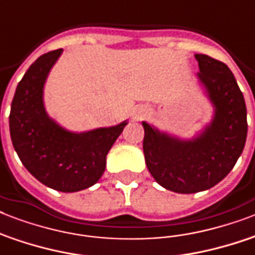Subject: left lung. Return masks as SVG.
Listing matches in <instances>:
<instances>
[{
	"mask_svg": "<svg viewBox=\"0 0 255 255\" xmlns=\"http://www.w3.org/2000/svg\"><path fill=\"white\" fill-rule=\"evenodd\" d=\"M198 81L214 106L212 123L181 140L143 122L145 164L156 182L176 193H197L224 180L241 156L248 136L246 104L233 73L205 54L194 55Z\"/></svg>",
	"mask_w": 255,
	"mask_h": 255,
	"instance_id": "8db88e82",
	"label": "left lung"
}]
</instances>
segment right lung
<instances>
[{"instance_id":"right-lung-1","label":"right lung","mask_w":255,"mask_h":255,"mask_svg":"<svg viewBox=\"0 0 255 255\" xmlns=\"http://www.w3.org/2000/svg\"><path fill=\"white\" fill-rule=\"evenodd\" d=\"M62 49L43 54L18 83L10 108V137L25 168L51 189L78 192L98 182L106 157L127 122L74 133L46 114L43 86Z\"/></svg>"}]
</instances>
